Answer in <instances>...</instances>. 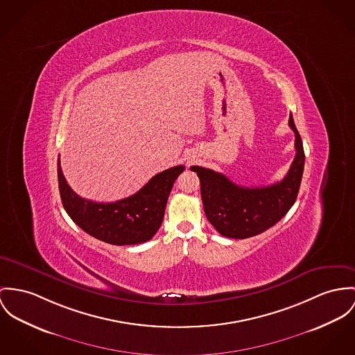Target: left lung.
<instances>
[{
  "label": "left lung",
  "instance_id": "8db88e82",
  "mask_svg": "<svg viewBox=\"0 0 355 355\" xmlns=\"http://www.w3.org/2000/svg\"><path fill=\"white\" fill-rule=\"evenodd\" d=\"M289 127L295 132L296 157L282 181L269 187L245 188L224 174L201 166H191L201 185L204 212L220 235L245 239L273 227L292 208L300 189L304 171V148L292 114Z\"/></svg>",
  "mask_w": 355,
  "mask_h": 355
}]
</instances>
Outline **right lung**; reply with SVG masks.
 <instances>
[{"instance_id":"obj_1","label":"right lung","mask_w":355,"mask_h":355,"mask_svg":"<svg viewBox=\"0 0 355 355\" xmlns=\"http://www.w3.org/2000/svg\"><path fill=\"white\" fill-rule=\"evenodd\" d=\"M184 166H174L154 175L135 194L114 201L85 200L73 191L58 159V184L63 208L82 230L110 245H137L150 241L164 221V208Z\"/></svg>"}]
</instances>
